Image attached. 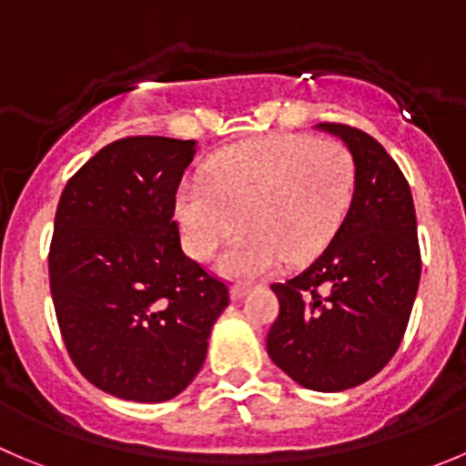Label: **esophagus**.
Instances as JSON below:
<instances>
[{
	"label": "esophagus",
	"instance_id": "esophagus-1",
	"mask_svg": "<svg viewBox=\"0 0 466 466\" xmlns=\"http://www.w3.org/2000/svg\"><path fill=\"white\" fill-rule=\"evenodd\" d=\"M249 290L251 283H236V286H230V297H233V299H242Z\"/></svg>",
	"mask_w": 466,
	"mask_h": 466
}]
</instances>
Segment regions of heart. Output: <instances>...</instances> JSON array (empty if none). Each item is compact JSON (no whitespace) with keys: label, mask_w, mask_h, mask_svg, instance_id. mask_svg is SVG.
<instances>
[{"label":"heart","mask_w":466,"mask_h":466,"mask_svg":"<svg viewBox=\"0 0 466 466\" xmlns=\"http://www.w3.org/2000/svg\"><path fill=\"white\" fill-rule=\"evenodd\" d=\"M354 194V159L339 141L269 135L212 155L206 180L176 192L189 256L206 260L245 224L221 256L226 277L249 279L320 254L343 224Z\"/></svg>","instance_id":"b5f03b06"}]
</instances>
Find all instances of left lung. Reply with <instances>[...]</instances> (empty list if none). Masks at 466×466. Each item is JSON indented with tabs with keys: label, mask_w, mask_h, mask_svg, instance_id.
Here are the masks:
<instances>
[{
	"label": "left lung",
	"mask_w": 466,
	"mask_h": 466,
	"mask_svg": "<svg viewBox=\"0 0 466 466\" xmlns=\"http://www.w3.org/2000/svg\"><path fill=\"white\" fill-rule=\"evenodd\" d=\"M348 146L354 194L343 224L304 272L274 283L279 318L268 354L299 387L322 393L369 382L405 336L420 279L410 185L380 141L320 123Z\"/></svg>",
	"instance_id": "obj_1"
}]
</instances>
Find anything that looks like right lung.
I'll return each mask as SVG.
<instances>
[{"instance_id": "1", "label": "right lung", "mask_w": 466, "mask_h": 466, "mask_svg": "<svg viewBox=\"0 0 466 466\" xmlns=\"http://www.w3.org/2000/svg\"><path fill=\"white\" fill-rule=\"evenodd\" d=\"M197 141L130 137L68 180L50 290L66 350L100 391L164 402L201 370L228 288L180 247L176 192Z\"/></svg>"}]
</instances>
